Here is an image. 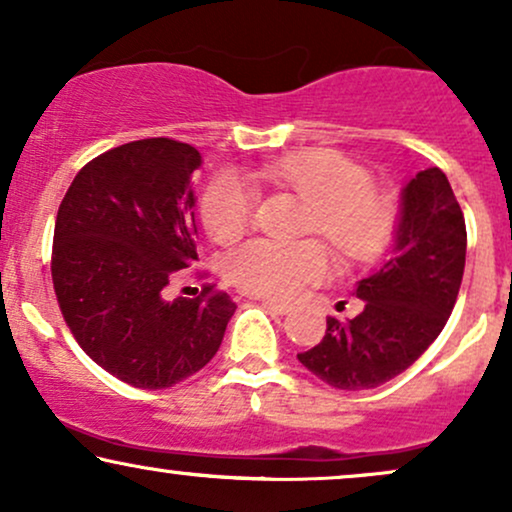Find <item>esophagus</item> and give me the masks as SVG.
<instances>
[{
  "mask_svg": "<svg viewBox=\"0 0 512 512\" xmlns=\"http://www.w3.org/2000/svg\"><path fill=\"white\" fill-rule=\"evenodd\" d=\"M260 301H262L264 308L274 310L276 315H289L291 310H293V305H289V303H281V301H272V298H260Z\"/></svg>",
  "mask_w": 512,
  "mask_h": 512,
  "instance_id": "esophagus-1",
  "label": "esophagus"
}]
</instances>
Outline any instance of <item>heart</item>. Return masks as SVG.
Masks as SVG:
<instances>
[{
    "label": "heart",
    "instance_id": "heart-1",
    "mask_svg": "<svg viewBox=\"0 0 512 512\" xmlns=\"http://www.w3.org/2000/svg\"><path fill=\"white\" fill-rule=\"evenodd\" d=\"M257 178L286 187L310 204L308 233H320L344 260L378 255L395 226L390 197L370 185L354 158L332 149H310L264 163ZM257 192L233 170H221L204 187L202 223L216 243H233L250 228ZM330 272V252L320 240L276 243L250 240L226 257V276L245 293L296 298Z\"/></svg>",
    "mask_w": 512,
    "mask_h": 512
}]
</instances>
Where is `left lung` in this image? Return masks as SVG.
Instances as JSON below:
<instances>
[{
	"label": "left lung",
	"mask_w": 512,
	"mask_h": 512,
	"mask_svg": "<svg viewBox=\"0 0 512 512\" xmlns=\"http://www.w3.org/2000/svg\"><path fill=\"white\" fill-rule=\"evenodd\" d=\"M464 255L467 228L448 178L440 168L421 170L402 190L390 257L356 284L363 310L346 322L327 317L322 342L298 361L337 390H370L404 373L443 332Z\"/></svg>",
	"instance_id": "1"
}]
</instances>
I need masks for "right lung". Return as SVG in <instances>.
Here are the masks:
<instances>
[{"label": "right lung", "instance_id": "obj_1", "mask_svg": "<svg viewBox=\"0 0 512 512\" xmlns=\"http://www.w3.org/2000/svg\"><path fill=\"white\" fill-rule=\"evenodd\" d=\"M195 146L156 137L105 151L76 173L52 240V284L64 322L122 383L163 390L219 351L236 303L211 286L166 301L175 272L197 260Z\"/></svg>", "mask_w": 512, "mask_h": 512}]
</instances>
